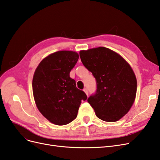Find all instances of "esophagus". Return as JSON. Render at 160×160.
<instances>
[{
    "label": "esophagus",
    "mask_w": 160,
    "mask_h": 160,
    "mask_svg": "<svg viewBox=\"0 0 160 160\" xmlns=\"http://www.w3.org/2000/svg\"><path fill=\"white\" fill-rule=\"evenodd\" d=\"M83 91H84V92H85V93H86V95L88 96V95H89V92H88V89H87V88H84V89H83Z\"/></svg>",
    "instance_id": "34e87169"
}]
</instances>
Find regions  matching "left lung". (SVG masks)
Masks as SVG:
<instances>
[{"instance_id":"left-lung-1","label":"left lung","mask_w":160,"mask_h":160,"mask_svg":"<svg viewBox=\"0 0 160 160\" xmlns=\"http://www.w3.org/2000/svg\"><path fill=\"white\" fill-rule=\"evenodd\" d=\"M79 55L96 79V92L88 103L100 119L117 122L129 111L136 95L137 80L132 67L122 56L103 47L81 51Z\"/></svg>"}]
</instances>
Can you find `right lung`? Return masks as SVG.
<instances>
[{
	"mask_svg": "<svg viewBox=\"0 0 160 160\" xmlns=\"http://www.w3.org/2000/svg\"><path fill=\"white\" fill-rule=\"evenodd\" d=\"M79 57L75 51L55 52L42 59L34 73L32 85L36 105L52 123H71L77 118L81 101L88 99L69 75Z\"/></svg>",
	"mask_w": 160,
	"mask_h": 160,
	"instance_id": "add662e5",
	"label": "right lung"
}]
</instances>
